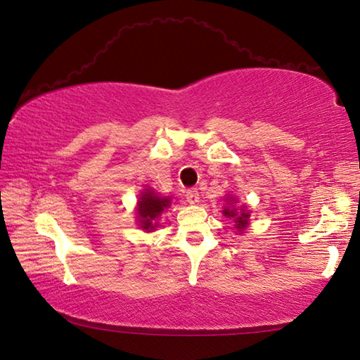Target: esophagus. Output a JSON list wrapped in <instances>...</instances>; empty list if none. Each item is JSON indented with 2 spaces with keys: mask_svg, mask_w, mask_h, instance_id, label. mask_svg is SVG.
Wrapping results in <instances>:
<instances>
[{
  "mask_svg": "<svg viewBox=\"0 0 360 360\" xmlns=\"http://www.w3.org/2000/svg\"><path fill=\"white\" fill-rule=\"evenodd\" d=\"M185 195H186V200L189 203H198L199 202V191L195 188H189Z\"/></svg>",
  "mask_w": 360,
  "mask_h": 360,
  "instance_id": "esophagus-1",
  "label": "esophagus"
}]
</instances>
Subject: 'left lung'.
<instances>
[{"instance_id": "8db88e82", "label": "left lung", "mask_w": 360, "mask_h": 360, "mask_svg": "<svg viewBox=\"0 0 360 360\" xmlns=\"http://www.w3.org/2000/svg\"><path fill=\"white\" fill-rule=\"evenodd\" d=\"M230 200H232V198H230L229 199V202ZM224 214H226L227 216V218H235V224H236V229H240V232H241V230L244 229V227H246L248 226V218H249V214L246 213V212H244V210H243V212L238 214V213H236L235 212V210H230V208H226V210H224Z\"/></svg>"}]
</instances>
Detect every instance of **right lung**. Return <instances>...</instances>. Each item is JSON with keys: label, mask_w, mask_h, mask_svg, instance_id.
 Returning a JSON list of instances; mask_svg holds the SVG:
<instances>
[{"label": "right lung", "mask_w": 360, "mask_h": 360, "mask_svg": "<svg viewBox=\"0 0 360 360\" xmlns=\"http://www.w3.org/2000/svg\"><path fill=\"white\" fill-rule=\"evenodd\" d=\"M171 200L165 199V198H158L155 195L152 191L142 193L141 199H139V205H138V214H139V222L141 227L144 230H153V227L157 226V218L165 212V208L169 207Z\"/></svg>", "instance_id": "1"}]
</instances>
